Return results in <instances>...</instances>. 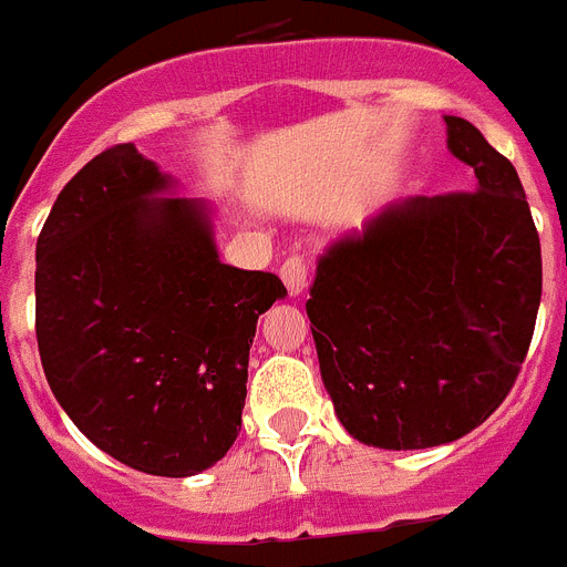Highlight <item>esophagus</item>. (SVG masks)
Segmentation results:
<instances>
[{
  "label": "esophagus",
  "instance_id": "34e87169",
  "mask_svg": "<svg viewBox=\"0 0 567 567\" xmlns=\"http://www.w3.org/2000/svg\"><path fill=\"white\" fill-rule=\"evenodd\" d=\"M280 278H284V284H287L289 295H301L303 289H307L309 264L303 258H298V255H292L287 264L280 266Z\"/></svg>",
  "mask_w": 567,
  "mask_h": 567
}]
</instances>
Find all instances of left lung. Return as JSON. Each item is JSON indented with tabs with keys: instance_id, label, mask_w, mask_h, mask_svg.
<instances>
[{
	"instance_id": "obj_1",
	"label": "left lung",
	"mask_w": 567,
	"mask_h": 567,
	"mask_svg": "<svg viewBox=\"0 0 567 567\" xmlns=\"http://www.w3.org/2000/svg\"><path fill=\"white\" fill-rule=\"evenodd\" d=\"M471 192L386 203L318 258L307 316L338 422L361 444L456 442L511 393L542 251L525 188L476 125L444 117Z\"/></svg>"
}]
</instances>
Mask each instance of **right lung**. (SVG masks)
Segmentation results:
<instances>
[{
	"label": "right lung",
	"instance_id": "obj_1",
	"mask_svg": "<svg viewBox=\"0 0 567 567\" xmlns=\"http://www.w3.org/2000/svg\"><path fill=\"white\" fill-rule=\"evenodd\" d=\"M278 275L220 260L212 206L134 143L68 181L37 240V343L53 399L152 476H195L240 430L258 318Z\"/></svg>",
	"mask_w": 567,
	"mask_h": 567
}]
</instances>
